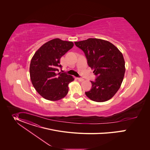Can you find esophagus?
Listing matches in <instances>:
<instances>
[{"label": "esophagus", "instance_id": "obj_1", "mask_svg": "<svg viewBox=\"0 0 150 150\" xmlns=\"http://www.w3.org/2000/svg\"><path fill=\"white\" fill-rule=\"evenodd\" d=\"M77 80L79 81H83L84 80L83 79H81V78H77Z\"/></svg>", "mask_w": 150, "mask_h": 150}]
</instances>
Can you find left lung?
<instances>
[{
    "mask_svg": "<svg viewBox=\"0 0 150 150\" xmlns=\"http://www.w3.org/2000/svg\"><path fill=\"white\" fill-rule=\"evenodd\" d=\"M86 54L88 64L97 78L91 81L92 88L86 92L91 100L103 102L112 98L121 87L125 72L122 52L107 40L89 38L74 42Z\"/></svg>",
    "mask_w": 150,
    "mask_h": 150,
    "instance_id": "obj_1",
    "label": "left lung"
}]
</instances>
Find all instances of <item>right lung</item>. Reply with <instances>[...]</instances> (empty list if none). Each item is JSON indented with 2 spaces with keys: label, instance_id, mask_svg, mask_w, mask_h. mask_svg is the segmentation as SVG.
<instances>
[{
  "label": "right lung",
  "instance_id": "1",
  "mask_svg": "<svg viewBox=\"0 0 150 150\" xmlns=\"http://www.w3.org/2000/svg\"><path fill=\"white\" fill-rule=\"evenodd\" d=\"M74 45L72 42L54 39L44 43L35 53L30 64V77L36 91L44 99L59 100L69 91L73 76L59 72L61 57Z\"/></svg>",
  "mask_w": 150,
  "mask_h": 150
}]
</instances>
